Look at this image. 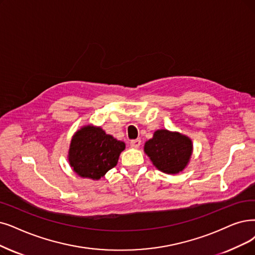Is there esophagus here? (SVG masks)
Returning <instances> with one entry per match:
<instances>
[{
    "label": "esophagus",
    "mask_w": 255,
    "mask_h": 255,
    "mask_svg": "<svg viewBox=\"0 0 255 255\" xmlns=\"http://www.w3.org/2000/svg\"><path fill=\"white\" fill-rule=\"evenodd\" d=\"M130 146L134 147V148H138L141 144V140L140 139H135V140H131L130 141Z\"/></svg>",
    "instance_id": "1"
}]
</instances>
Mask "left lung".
I'll return each mask as SVG.
<instances>
[{
  "label": "left lung",
  "instance_id": "8db88e82",
  "mask_svg": "<svg viewBox=\"0 0 255 255\" xmlns=\"http://www.w3.org/2000/svg\"><path fill=\"white\" fill-rule=\"evenodd\" d=\"M193 144L191 139L179 131L157 129L144 143V152L152 165L167 175L184 170L190 162Z\"/></svg>",
  "mask_w": 255,
  "mask_h": 255
}]
</instances>
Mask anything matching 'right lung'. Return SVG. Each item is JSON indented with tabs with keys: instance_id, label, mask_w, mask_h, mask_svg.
I'll return each mask as SVG.
<instances>
[{
	"instance_id": "right-lung-1",
	"label": "right lung",
	"mask_w": 255,
	"mask_h": 255,
	"mask_svg": "<svg viewBox=\"0 0 255 255\" xmlns=\"http://www.w3.org/2000/svg\"><path fill=\"white\" fill-rule=\"evenodd\" d=\"M126 143L100 127L87 125L75 131L68 151L69 164L81 178L97 181L117 165Z\"/></svg>"
}]
</instances>
